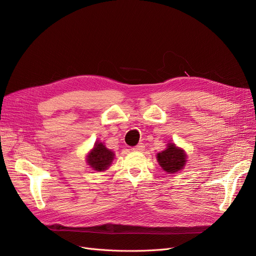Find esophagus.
Segmentation results:
<instances>
[{"mask_svg":"<svg viewBox=\"0 0 256 256\" xmlns=\"http://www.w3.org/2000/svg\"><path fill=\"white\" fill-rule=\"evenodd\" d=\"M144 148H145L144 144H143V143H140V144H138L136 146L134 147V152H143Z\"/></svg>","mask_w":256,"mask_h":256,"instance_id":"esophagus-1","label":"esophagus"}]
</instances>
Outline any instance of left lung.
I'll list each match as a JSON object with an SVG mask.
<instances>
[{
  "mask_svg": "<svg viewBox=\"0 0 256 256\" xmlns=\"http://www.w3.org/2000/svg\"><path fill=\"white\" fill-rule=\"evenodd\" d=\"M157 160L160 166L168 173H177L184 168L187 156L184 150L178 148L174 143L168 144L166 150L157 154Z\"/></svg>",
  "mask_w": 256,
  "mask_h": 256,
  "instance_id": "8db88e82",
  "label": "left lung"
}]
</instances>
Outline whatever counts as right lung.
I'll return each instance as SVG.
<instances>
[{
	"label": "right lung",
	"instance_id": "add662e5",
	"mask_svg": "<svg viewBox=\"0 0 256 256\" xmlns=\"http://www.w3.org/2000/svg\"><path fill=\"white\" fill-rule=\"evenodd\" d=\"M114 159V152L102 144L96 142L94 145V148L90 150L88 154V166L98 172L106 171L112 164Z\"/></svg>",
	"mask_w": 256,
	"mask_h": 256
}]
</instances>
